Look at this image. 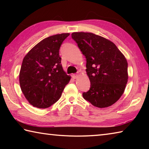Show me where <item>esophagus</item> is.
<instances>
[{"instance_id":"obj_1","label":"esophagus","mask_w":149,"mask_h":149,"mask_svg":"<svg viewBox=\"0 0 149 149\" xmlns=\"http://www.w3.org/2000/svg\"><path fill=\"white\" fill-rule=\"evenodd\" d=\"M78 77L77 74H73L72 75V78L73 79H76V78Z\"/></svg>"}]
</instances>
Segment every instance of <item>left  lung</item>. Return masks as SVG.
Masks as SVG:
<instances>
[{
	"label": "left lung",
	"instance_id": "8db88e82",
	"mask_svg": "<svg viewBox=\"0 0 149 149\" xmlns=\"http://www.w3.org/2000/svg\"><path fill=\"white\" fill-rule=\"evenodd\" d=\"M72 37L86 58L90 89L84 99L98 108H106L118 100L127 82V62L112 41L92 33L75 32Z\"/></svg>",
	"mask_w": 149,
	"mask_h": 149
}]
</instances>
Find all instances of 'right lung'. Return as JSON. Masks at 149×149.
<instances>
[{"label":"right lung","mask_w":149,"mask_h":149,"mask_svg":"<svg viewBox=\"0 0 149 149\" xmlns=\"http://www.w3.org/2000/svg\"><path fill=\"white\" fill-rule=\"evenodd\" d=\"M70 33L57 34L40 41L22 62L19 85L28 102L39 108H49L60 97L70 76L63 70L59 50Z\"/></svg>","instance_id":"obj_1"}]
</instances>
